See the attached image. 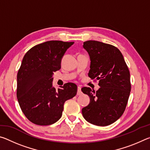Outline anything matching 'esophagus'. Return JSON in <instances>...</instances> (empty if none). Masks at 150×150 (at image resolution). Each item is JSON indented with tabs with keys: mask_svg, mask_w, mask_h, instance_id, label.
<instances>
[{
	"mask_svg": "<svg viewBox=\"0 0 150 150\" xmlns=\"http://www.w3.org/2000/svg\"><path fill=\"white\" fill-rule=\"evenodd\" d=\"M77 95H82V92H81V87L80 86H79L77 87Z\"/></svg>",
	"mask_w": 150,
	"mask_h": 150,
	"instance_id": "obj_1",
	"label": "esophagus"
}]
</instances>
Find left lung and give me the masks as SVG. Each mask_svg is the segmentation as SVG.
I'll return each mask as SVG.
<instances>
[{"label": "left lung", "instance_id": "1", "mask_svg": "<svg viewBox=\"0 0 150 150\" xmlns=\"http://www.w3.org/2000/svg\"><path fill=\"white\" fill-rule=\"evenodd\" d=\"M91 59L88 77L98 80L100 88L95 91L83 87L90 103L82 109L88 122L105 126L122 115L131 91L130 71L120 51L103 42L88 40L83 43Z\"/></svg>", "mask_w": 150, "mask_h": 150}]
</instances>
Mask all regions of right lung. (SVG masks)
<instances>
[{
    "label": "right lung",
    "mask_w": 150,
    "mask_h": 150,
    "mask_svg": "<svg viewBox=\"0 0 150 150\" xmlns=\"http://www.w3.org/2000/svg\"><path fill=\"white\" fill-rule=\"evenodd\" d=\"M74 42L58 40L36 45L24 56L17 74L16 96L24 115L32 123L47 126L62 117L63 105L76 95L77 86L53 87V74L61 69L65 53Z\"/></svg>",
    "instance_id": "1"
}]
</instances>
